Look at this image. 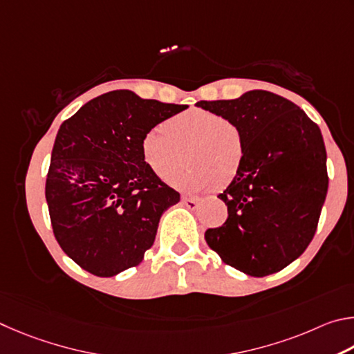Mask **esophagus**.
Here are the masks:
<instances>
[{"mask_svg": "<svg viewBox=\"0 0 354 354\" xmlns=\"http://www.w3.org/2000/svg\"><path fill=\"white\" fill-rule=\"evenodd\" d=\"M182 203L187 208H189V209H196L197 207H199V203H201V201L199 199H196V197H182Z\"/></svg>", "mask_w": 354, "mask_h": 354, "instance_id": "esophagus-1", "label": "esophagus"}]
</instances>
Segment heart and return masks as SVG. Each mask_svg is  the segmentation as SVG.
<instances>
[{
  "instance_id": "heart-1",
  "label": "heart",
  "mask_w": 354,
  "mask_h": 354,
  "mask_svg": "<svg viewBox=\"0 0 354 354\" xmlns=\"http://www.w3.org/2000/svg\"><path fill=\"white\" fill-rule=\"evenodd\" d=\"M188 193L225 187L243 166L244 140L239 129L224 116L203 109L176 115L149 129L141 140V157L160 180Z\"/></svg>"
}]
</instances>
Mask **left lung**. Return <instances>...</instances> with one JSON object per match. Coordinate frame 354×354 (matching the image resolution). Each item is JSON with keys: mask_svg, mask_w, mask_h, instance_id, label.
<instances>
[{"mask_svg": "<svg viewBox=\"0 0 354 354\" xmlns=\"http://www.w3.org/2000/svg\"><path fill=\"white\" fill-rule=\"evenodd\" d=\"M197 105L239 129L244 160L219 199L228 218L205 241L222 261L252 277L281 270L317 230L328 191L326 151L317 124L299 105L266 90Z\"/></svg>", "mask_w": 354, "mask_h": 354, "instance_id": "obj_1", "label": "left lung"}]
</instances>
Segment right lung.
<instances>
[{"mask_svg": "<svg viewBox=\"0 0 354 354\" xmlns=\"http://www.w3.org/2000/svg\"><path fill=\"white\" fill-rule=\"evenodd\" d=\"M185 109L115 90L60 126L45 196L55 239L84 270L113 277L152 247L161 214L180 194L149 169L141 140Z\"/></svg>", "mask_w": 354, "mask_h": 354, "instance_id": "add662e5", "label": "right lung"}]
</instances>
